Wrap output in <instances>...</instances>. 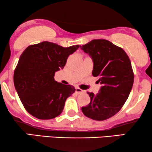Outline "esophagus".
<instances>
[{
    "label": "esophagus",
    "mask_w": 152,
    "mask_h": 152,
    "mask_svg": "<svg viewBox=\"0 0 152 152\" xmlns=\"http://www.w3.org/2000/svg\"><path fill=\"white\" fill-rule=\"evenodd\" d=\"M75 92L77 93V94H82V93H85V91L84 90H82V89L80 88H75Z\"/></svg>",
    "instance_id": "esophagus-1"
}]
</instances>
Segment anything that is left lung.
I'll use <instances>...</instances> for the list:
<instances>
[{
  "label": "left lung",
  "instance_id": "1",
  "mask_svg": "<svg viewBox=\"0 0 152 152\" xmlns=\"http://www.w3.org/2000/svg\"><path fill=\"white\" fill-rule=\"evenodd\" d=\"M93 61V76L102 84L96 95L87 92L91 102L82 111L94 120H105L115 115L125 103L134 80L132 64L122 48L106 39H94L80 46Z\"/></svg>",
  "mask_w": 152,
  "mask_h": 152
}]
</instances>
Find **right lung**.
Here are the masks:
<instances>
[{
  "mask_svg": "<svg viewBox=\"0 0 152 152\" xmlns=\"http://www.w3.org/2000/svg\"><path fill=\"white\" fill-rule=\"evenodd\" d=\"M79 47L64 48L43 41L29 45L23 52L14 70V83L24 108L32 116L50 120L61 113L66 99L75 88L57 82L54 77Z\"/></svg>",
  "mask_w": 152,
  "mask_h": 152,
  "instance_id": "obj_1",
  "label": "right lung"
}]
</instances>
